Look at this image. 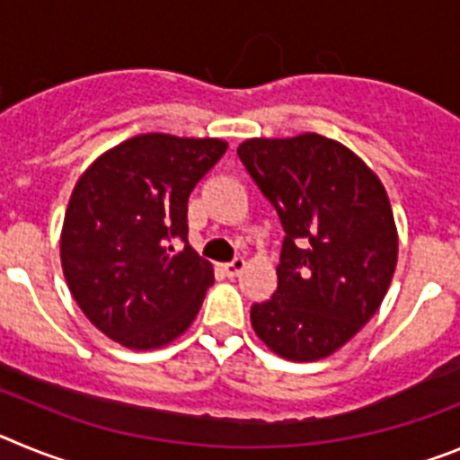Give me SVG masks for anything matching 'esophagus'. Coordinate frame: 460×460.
Wrapping results in <instances>:
<instances>
[{
  "instance_id": "34e87169",
  "label": "esophagus",
  "mask_w": 460,
  "mask_h": 460,
  "mask_svg": "<svg viewBox=\"0 0 460 460\" xmlns=\"http://www.w3.org/2000/svg\"><path fill=\"white\" fill-rule=\"evenodd\" d=\"M243 265H246V262H243L242 258H234L233 262H227V265H223V274H226L227 279H234V276L242 274Z\"/></svg>"
}]
</instances>
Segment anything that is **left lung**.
Masks as SVG:
<instances>
[{"mask_svg": "<svg viewBox=\"0 0 460 460\" xmlns=\"http://www.w3.org/2000/svg\"><path fill=\"white\" fill-rule=\"evenodd\" d=\"M239 161L283 227L274 295L251 306L255 334L276 355H332L376 315L396 270L389 198L359 156L318 133L253 137Z\"/></svg>", "mask_w": 460, "mask_h": 460, "instance_id": "left-lung-1", "label": "left lung"}]
</instances>
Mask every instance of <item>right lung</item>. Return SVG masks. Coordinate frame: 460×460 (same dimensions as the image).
<instances>
[{
  "label": "right lung",
  "instance_id": "right-lung-1",
  "mask_svg": "<svg viewBox=\"0 0 460 460\" xmlns=\"http://www.w3.org/2000/svg\"><path fill=\"white\" fill-rule=\"evenodd\" d=\"M226 149L214 137L147 133L96 158L75 184L62 230L64 276L108 339L152 350L195 320L214 271L189 246L186 205Z\"/></svg>",
  "mask_w": 460,
  "mask_h": 460
}]
</instances>
